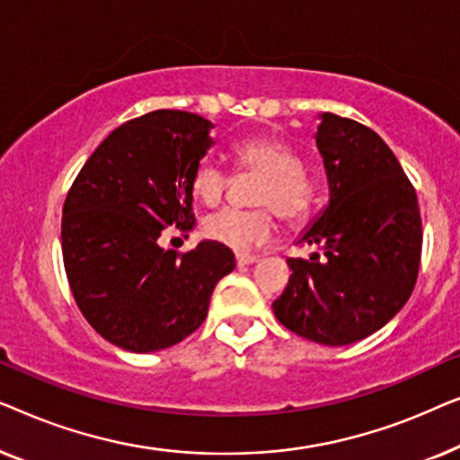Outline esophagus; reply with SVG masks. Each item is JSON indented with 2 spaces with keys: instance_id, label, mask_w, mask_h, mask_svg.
<instances>
[{
  "instance_id": "34e87169",
  "label": "esophagus",
  "mask_w": 460,
  "mask_h": 460,
  "mask_svg": "<svg viewBox=\"0 0 460 460\" xmlns=\"http://www.w3.org/2000/svg\"><path fill=\"white\" fill-rule=\"evenodd\" d=\"M260 261V257L257 255H249V253H236V263L238 266H251V263Z\"/></svg>"
}]
</instances>
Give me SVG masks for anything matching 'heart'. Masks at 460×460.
<instances>
[{
	"label": "heart",
	"mask_w": 460,
	"mask_h": 460,
	"mask_svg": "<svg viewBox=\"0 0 460 460\" xmlns=\"http://www.w3.org/2000/svg\"><path fill=\"white\" fill-rule=\"evenodd\" d=\"M238 165L263 173L255 192L257 205H268L285 219L301 222L314 205V181L304 172V159L297 150L280 140H243L234 146ZM228 186V172L222 163L203 159L194 167L192 194L205 205H216ZM274 217L268 209H224L213 211L203 219L200 230L205 238L230 249H251L270 236Z\"/></svg>",
	"instance_id": "1"
}]
</instances>
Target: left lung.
<instances>
[{
    "instance_id": "obj_1",
    "label": "left lung",
    "mask_w": 460,
    "mask_h": 460,
    "mask_svg": "<svg viewBox=\"0 0 460 460\" xmlns=\"http://www.w3.org/2000/svg\"><path fill=\"white\" fill-rule=\"evenodd\" d=\"M318 119L329 205L297 243L324 257H288L293 274L272 307L295 335L339 348L373 335L404 307L423 230L417 192L381 136L332 112Z\"/></svg>"
}]
</instances>
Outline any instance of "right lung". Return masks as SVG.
<instances>
[{
    "instance_id": "right-lung-1",
    "label": "right lung",
    "mask_w": 460,
    "mask_h": 460,
    "mask_svg": "<svg viewBox=\"0 0 460 460\" xmlns=\"http://www.w3.org/2000/svg\"><path fill=\"white\" fill-rule=\"evenodd\" d=\"M213 123L155 111L119 125L90 159L62 209V260L73 297L96 332L136 354L167 349L203 324L211 293L236 268L224 244L180 255L159 244L192 230L190 178L216 140Z\"/></svg>"
}]
</instances>
